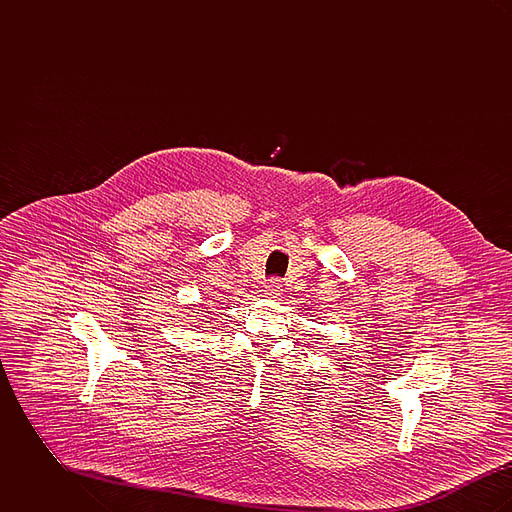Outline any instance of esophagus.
<instances>
[{
	"label": "esophagus",
	"instance_id": "34e87169",
	"mask_svg": "<svg viewBox=\"0 0 512 512\" xmlns=\"http://www.w3.org/2000/svg\"><path fill=\"white\" fill-rule=\"evenodd\" d=\"M263 292H265V295H270V297H276L278 293L282 292V284H280V280H278V278H270Z\"/></svg>",
	"mask_w": 512,
	"mask_h": 512
}]
</instances>
